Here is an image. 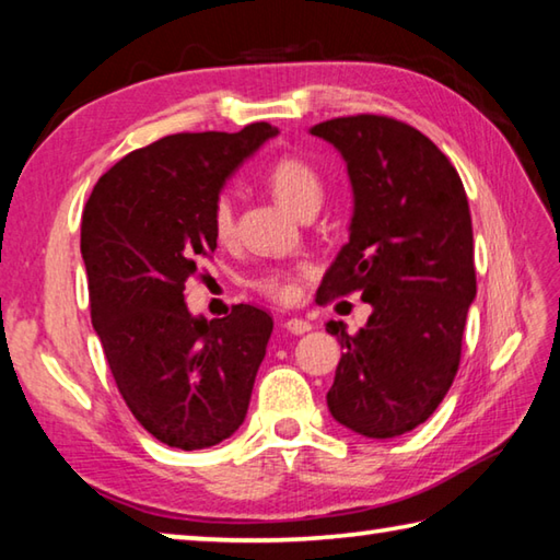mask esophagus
Instances as JSON below:
<instances>
[{
  "label": "esophagus",
  "mask_w": 560,
  "mask_h": 560,
  "mask_svg": "<svg viewBox=\"0 0 560 560\" xmlns=\"http://www.w3.org/2000/svg\"><path fill=\"white\" fill-rule=\"evenodd\" d=\"M283 328H287L293 336H301V334H306V330H311V324L303 318H287L283 320Z\"/></svg>",
  "instance_id": "34e87169"
}]
</instances>
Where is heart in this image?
<instances>
[{
  "label": "heart",
  "mask_w": 560,
  "mask_h": 560,
  "mask_svg": "<svg viewBox=\"0 0 560 560\" xmlns=\"http://www.w3.org/2000/svg\"><path fill=\"white\" fill-rule=\"evenodd\" d=\"M267 185L273 197L289 207L291 212L303 214L308 210H318L324 202V175L306 158L281 155L267 167ZM236 224L234 200L230 192H220L212 205V230L220 242L232 240ZM314 271L308 261L293 264V267H267L249 279L254 291L264 293L273 301H293L299 296V281Z\"/></svg>",
  "instance_id": "b5f03b06"
}]
</instances>
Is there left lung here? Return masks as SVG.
<instances>
[{"instance_id": "left-lung-1", "label": "left lung", "mask_w": 560, "mask_h": 560, "mask_svg": "<svg viewBox=\"0 0 560 560\" xmlns=\"http://www.w3.org/2000/svg\"><path fill=\"white\" fill-rule=\"evenodd\" d=\"M311 132L343 155L355 200L318 301L358 291L373 306L353 336L326 324L343 348L328 410L365 438H397L438 410L459 371L477 296L467 192L450 158L402 120L360 113Z\"/></svg>"}]
</instances>
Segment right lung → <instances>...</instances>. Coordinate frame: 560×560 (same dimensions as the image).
I'll return each instance as SVG.
<instances>
[{
  "mask_svg": "<svg viewBox=\"0 0 560 560\" xmlns=\"http://www.w3.org/2000/svg\"><path fill=\"white\" fill-rule=\"evenodd\" d=\"M277 132L252 122L165 136L118 160L83 207L93 328L128 410L167 447H212L246 417L273 320L249 303L195 318L185 283L217 249L224 179Z\"/></svg>",
  "mask_w": 560,
  "mask_h": 560,
  "instance_id": "right-lung-1",
  "label": "right lung"
}]
</instances>
